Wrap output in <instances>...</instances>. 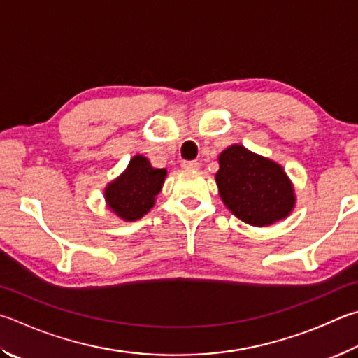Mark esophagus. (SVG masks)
Masks as SVG:
<instances>
[{
    "mask_svg": "<svg viewBox=\"0 0 358 358\" xmlns=\"http://www.w3.org/2000/svg\"><path fill=\"white\" fill-rule=\"evenodd\" d=\"M181 167L187 169V171H197L200 164L197 161H183V162H181Z\"/></svg>",
    "mask_w": 358,
    "mask_h": 358,
    "instance_id": "1",
    "label": "esophagus"
}]
</instances>
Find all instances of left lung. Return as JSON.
I'll return each instance as SVG.
<instances>
[{"mask_svg":"<svg viewBox=\"0 0 358 358\" xmlns=\"http://www.w3.org/2000/svg\"><path fill=\"white\" fill-rule=\"evenodd\" d=\"M216 183L220 199L243 222L264 227L287 217L294 191L277 162L231 145L220 153Z\"/></svg>","mask_w":358,"mask_h":358,"instance_id":"left-lung-1","label":"left lung"}]
</instances>
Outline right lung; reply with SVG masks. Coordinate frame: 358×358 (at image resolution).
I'll list each match as a JSON object with an SVG mask.
<instances>
[{
    "instance_id": "add662e5",
    "label": "right lung",
    "mask_w": 358,
    "mask_h": 358,
    "mask_svg": "<svg viewBox=\"0 0 358 358\" xmlns=\"http://www.w3.org/2000/svg\"><path fill=\"white\" fill-rule=\"evenodd\" d=\"M167 175L155 169L147 158L134 157L128 169L106 187L105 196L111 210L123 220H138L150 211Z\"/></svg>"
}]
</instances>
